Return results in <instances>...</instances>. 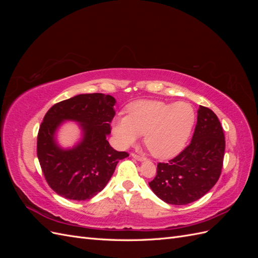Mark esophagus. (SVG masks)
<instances>
[{"label": "esophagus", "mask_w": 258, "mask_h": 258, "mask_svg": "<svg viewBox=\"0 0 258 258\" xmlns=\"http://www.w3.org/2000/svg\"><path fill=\"white\" fill-rule=\"evenodd\" d=\"M132 157H134L135 159L139 160V161H142V160H145V157L142 155H139V154H136V153H132Z\"/></svg>", "instance_id": "esophagus-1"}]
</instances>
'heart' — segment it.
<instances>
[{
  "mask_svg": "<svg viewBox=\"0 0 258 258\" xmlns=\"http://www.w3.org/2000/svg\"><path fill=\"white\" fill-rule=\"evenodd\" d=\"M126 112V117H118L113 121V131L118 142L128 146L139 135H144L147 150L160 159L174 157L183 150L196 122V112L187 102L137 101Z\"/></svg>",
  "mask_w": 258,
  "mask_h": 258,
  "instance_id": "obj_1",
  "label": "heart"
}]
</instances>
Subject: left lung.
Returning <instances> with one entry per match:
<instances>
[{
	"instance_id": "left-lung-1",
	"label": "left lung",
	"mask_w": 258,
	"mask_h": 258,
	"mask_svg": "<svg viewBox=\"0 0 258 258\" xmlns=\"http://www.w3.org/2000/svg\"><path fill=\"white\" fill-rule=\"evenodd\" d=\"M225 153L223 127L215 113L200 105L191 142L176 157L159 162L148 183L156 196L182 206L204 197L222 173Z\"/></svg>"
}]
</instances>
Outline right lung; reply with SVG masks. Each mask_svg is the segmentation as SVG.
Wrapping results in <instances>:
<instances>
[{
    "mask_svg": "<svg viewBox=\"0 0 258 258\" xmlns=\"http://www.w3.org/2000/svg\"><path fill=\"white\" fill-rule=\"evenodd\" d=\"M115 99L103 93H86L61 101L45 114L37 134V158L50 188L71 200H88L102 190L117 163L129 156L107 142L115 116ZM63 120L81 122L82 142L72 150H61L54 132Z\"/></svg>",
    "mask_w": 258,
    "mask_h": 258,
    "instance_id": "add662e5",
    "label": "right lung"
}]
</instances>
